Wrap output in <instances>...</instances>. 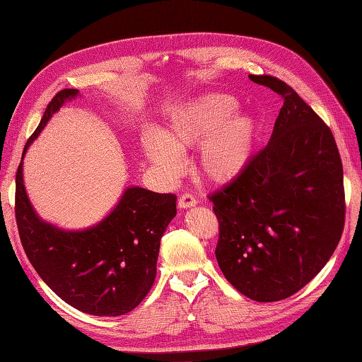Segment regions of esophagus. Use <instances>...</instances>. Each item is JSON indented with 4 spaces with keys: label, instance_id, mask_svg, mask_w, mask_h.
<instances>
[{
    "label": "esophagus",
    "instance_id": "obj_1",
    "mask_svg": "<svg viewBox=\"0 0 362 362\" xmlns=\"http://www.w3.org/2000/svg\"><path fill=\"white\" fill-rule=\"evenodd\" d=\"M196 204H197L196 197L193 194H189V193H185V194H182L179 197V206H180V209H191V206H194Z\"/></svg>",
    "mask_w": 362,
    "mask_h": 362
}]
</instances>
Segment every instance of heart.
<instances>
[{
    "mask_svg": "<svg viewBox=\"0 0 362 362\" xmlns=\"http://www.w3.org/2000/svg\"><path fill=\"white\" fill-rule=\"evenodd\" d=\"M238 103L227 95H205L173 118L165 135H144V153L166 175L179 174V153L199 144L197 173L205 180L224 183L244 171L255 152L259 124L249 113H235Z\"/></svg>",
    "mask_w": 362,
    "mask_h": 362,
    "instance_id": "heart-1",
    "label": "heart"
}]
</instances>
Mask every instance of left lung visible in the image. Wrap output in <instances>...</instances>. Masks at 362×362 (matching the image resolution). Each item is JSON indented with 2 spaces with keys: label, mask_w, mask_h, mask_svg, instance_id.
<instances>
[{
  "label": "left lung",
  "mask_w": 362,
  "mask_h": 362,
  "mask_svg": "<svg viewBox=\"0 0 362 362\" xmlns=\"http://www.w3.org/2000/svg\"><path fill=\"white\" fill-rule=\"evenodd\" d=\"M249 78L284 103L271 141L209 196L219 222L214 253L241 294L276 302L310 283L339 244L344 171L333 132L294 88L269 74Z\"/></svg>",
  "instance_id": "1"
}]
</instances>
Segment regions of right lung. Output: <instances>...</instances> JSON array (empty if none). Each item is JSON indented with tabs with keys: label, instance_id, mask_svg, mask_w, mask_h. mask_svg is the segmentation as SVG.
I'll list each match as a JSON object with an SVG mask.
<instances>
[{
	"label": "right lung",
	"instance_id": "add662e5",
	"mask_svg": "<svg viewBox=\"0 0 362 362\" xmlns=\"http://www.w3.org/2000/svg\"><path fill=\"white\" fill-rule=\"evenodd\" d=\"M78 93L65 88L51 99L23 157L51 115ZM21 165L15 177V219L23 249L42 280L64 302L93 316H121L136 308L156 281L160 240L177 213V196L127 188L96 227L64 232L34 213Z\"/></svg>",
	"mask_w": 362,
	"mask_h": 362
}]
</instances>
